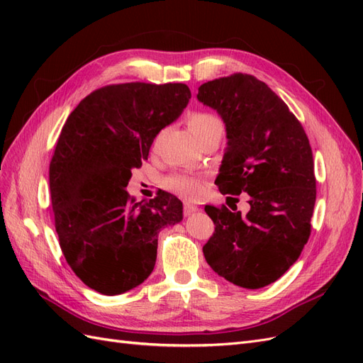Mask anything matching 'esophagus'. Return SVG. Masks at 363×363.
I'll return each mask as SVG.
<instances>
[{
	"label": "esophagus",
	"instance_id": "esophagus-1",
	"mask_svg": "<svg viewBox=\"0 0 363 363\" xmlns=\"http://www.w3.org/2000/svg\"><path fill=\"white\" fill-rule=\"evenodd\" d=\"M196 211H199V207H196L195 204H191V203H184L183 204V213L184 215H192Z\"/></svg>",
	"mask_w": 363,
	"mask_h": 363
}]
</instances>
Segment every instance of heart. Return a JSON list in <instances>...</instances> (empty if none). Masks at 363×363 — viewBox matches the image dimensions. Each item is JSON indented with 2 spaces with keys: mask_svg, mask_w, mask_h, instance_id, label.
<instances>
[{
  "mask_svg": "<svg viewBox=\"0 0 363 363\" xmlns=\"http://www.w3.org/2000/svg\"><path fill=\"white\" fill-rule=\"evenodd\" d=\"M188 125L194 136L200 139L212 131H223V124L219 118L211 112H194L188 116ZM163 186L168 191L177 194L183 199L192 200L195 196H199L203 189V177L196 174H188V172H177L171 174L168 177L163 179Z\"/></svg>",
  "mask_w": 363,
  "mask_h": 363,
  "instance_id": "b5f03b06",
  "label": "heart"
}]
</instances>
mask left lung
I'll list each match as a JSON object with an SVG mask.
<instances>
[{
  "label": "left lung",
  "instance_id": "obj_1",
  "mask_svg": "<svg viewBox=\"0 0 363 363\" xmlns=\"http://www.w3.org/2000/svg\"><path fill=\"white\" fill-rule=\"evenodd\" d=\"M196 98L225 123L218 189L250 195L245 215L224 204L204 207L215 224L204 257L236 286L263 288L294 265L312 232L316 179L309 139L286 103L255 75L207 82Z\"/></svg>",
  "mask_w": 363,
  "mask_h": 363
}]
</instances>
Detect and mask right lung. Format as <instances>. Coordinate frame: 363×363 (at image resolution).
Wrapping results in <instances>:
<instances>
[{
    "mask_svg": "<svg viewBox=\"0 0 363 363\" xmlns=\"http://www.w3.org/2000/svg\"><path fill=\"white\" fill-rule=\"evenodd\" d=\"M189 98L183 83L107 84L83 98L62 127L50 162L54 227L68 265L96 292L139 286L156 265L159 232L182 221L177 196L160 192L138 203L125 188Z\"/></svg>",
    "mask_w": 363,
    "mask_h": 363,
    "instance_id": "obj_1",
    "label": "right lung"
}]
</instances>
